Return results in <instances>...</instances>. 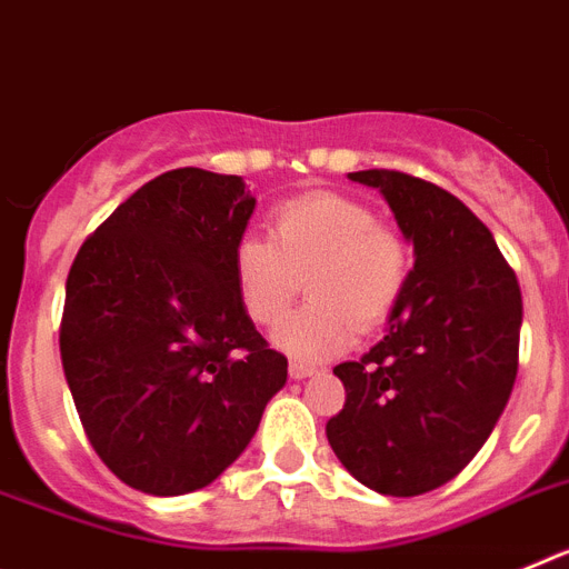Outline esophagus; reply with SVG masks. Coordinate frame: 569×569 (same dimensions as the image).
I'll use <instances>...</instances> for the list:
<instances>
[{
    "label": "esophagus",
    "instance_id": "34e87169",
    "mask_svg": "<svg viewBox=\"0 0 569 569\" xmlns=\"http://www.w3.org/2000/svg\"><path fill=\"white\" fill-rule=\"evenodd\" d=\"M290 379H308V376L319 373L313 365H305V361H290Z\"/></svg>",
    "mask_w": 569,
    "mask_h": 569
}]
</instances>
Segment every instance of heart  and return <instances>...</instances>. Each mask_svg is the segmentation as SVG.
<instances>
[{"mask_svg":"<svg viewBox=\"0 0 569 569\" xmlns=\"http://www.w3.org/2000/svg\"><path fill=\"white\" fill-rule=\"evenodd\" d=\"M407 276L405 236L376 222L365 202L333 190L276 204L270 239L241 236L233 248L241 308L261 328L288 316L305 279L310 301L276 333L296 359H328L350 347L356 328H379L399 305Z\"/></svg>","mask_w":569,"mask_h":569,"instance_id":"obj_1","label":"heart"}]
</instances>
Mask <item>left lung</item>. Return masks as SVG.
I'll use <instances>...</instances> for the list:
<instances>
[{
  "instance_id": "left-lung-1",
  "label": "left lung",
  "mask_w": 569,
  "mask_h": 569,
  "mask_svg": "<svg viewBox=\"0 0 569 569\" xmlns=\"http://www.w3.org/2000/svg\"><path fill=\"white\" fill-rule=\"evenodd\" d=\"M350 179L379 188L416 264L385 339L333 367L347 399L328 441L370 490L421 496L470 465L510 399L519 279L487 224L439 184L379 168Z\"/></svg>"
}]
</instances>
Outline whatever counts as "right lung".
Instances as JSON below:
<instances>
[{"label":"right lung","instance_id":"right-lung-1","mask_svg":"<svg viewBox=\"0 0 569 569\" xmlns=\"http://www.w3.org/2000/svg\"><path fill=\"white\" fill-rule=\"evenodd\" d=\"M256 199L241 176H156L84 239L64 284V379L88 441L150 496L210 485L250 445L288 359L233 279Z\"/></svg>","mask_w":569,"mask_h":569}]
</instances>
